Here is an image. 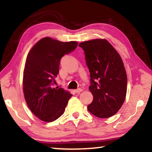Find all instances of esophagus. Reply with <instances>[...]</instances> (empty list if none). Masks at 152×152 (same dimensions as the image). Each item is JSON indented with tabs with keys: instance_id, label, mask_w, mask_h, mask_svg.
<instances>
[{
	"instance_id": "esophagus-1",
	"label": "esophagus",
	"mask_w": 152,
	"mask_h": 152,
	"mask_svg": "<svg viewBox=\"0 0 152 152\" xmlns=\"http://www.w3.org/2000/svg\"><path fill=\"white\" fill-rule=\"evenodd\" d=\"M82 91V88H78L75 90V92L76 93H80V92H81Z\"/></svg>"
}]
</instances>
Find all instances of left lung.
Instances as JSON below:
<instances>
[{"instance_id": "8db88e82", "label": "left lung", "mask_w": 152, "mask_h": 152, "mask_svg": "<svg viewBox=\"0 0 152 152\" xmlns=\"http://www.w3.org/2000/svg\"><path fill=\"white\" fill-rule=\"evenodd\" d=\"M90 72L89 90L93 101L88 110L99 118L116 114L124 102L127 93V74L121 58L106 39L80 43Z\"/></svg>"}]
</instances>
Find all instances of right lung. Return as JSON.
<instances>
[{"label": "right lung", "instance_id": "obj_1", "mask_svg": "<svg viewBox=\"0 0 152 152\" xmlns=\"http://www.w3.org/2000/svg\"><path fill=\"white\" fill-rule=\"evenodd\" d=\"M78 42H62L50 37L39 40L27 56L23 72L25 101L31 112L45 122L64 114L72 94L54 87L61 58L75 50Z\"/></svg>", "mask_w": 152, "mask_h": 152}]
</instances>
